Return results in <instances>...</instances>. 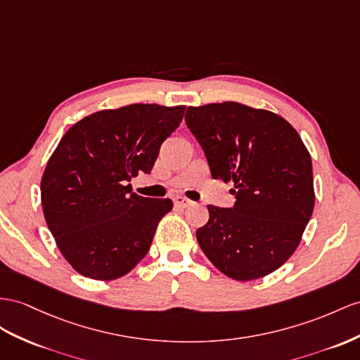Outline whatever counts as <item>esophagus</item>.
Returning a JSON list of instances; mask_svg holds the SVG:
<instances>
[{"instance_id": "34e87169", "label": "esophagus", "mask_w": 360, "mask_h": 360, "mask_svg": "<svg viewBox=\"0 0 360 360\" xmlns=\"http://www.w3.org/2000/svg\"><path fill=\"white\" fill-rule=\"evenodd\" d=\"M173 202H174V205L181 207V208H186V207L190 205V200L187 198H184V196H176L173 199Z\"/></svg>"}]
</instances>
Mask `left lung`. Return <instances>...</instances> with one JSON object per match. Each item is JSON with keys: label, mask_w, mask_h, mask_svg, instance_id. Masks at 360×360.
I'll return each mask as SVG.
<instances>
[{"label": "left lung", "mask_w": 360, "mask_h": 360, "mask_svg": "<svg viewBox=\"0 0 360 360\" xmlns=\"http://www.w3.org/2000/svg\"><path fill=\"white\" fill-rule=\"evenodd\" d=\"M186 124L211 176L234 184L233 208L208 205L196 231L207 259L226 276L250 281L290 259L315 207L311 158L289 122L237 101L188 106Z\"/></svg>", "instance_id": "left-lung-1"}]
</instances>
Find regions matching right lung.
<instances>
[{"label":"right lung","instance_id":"obj_1","mask_svg":"<svg viewBox=\"0 0 360 360\" xmlns=\"http://www.w3.org/2000/svg\"><path fill=\"white\" fill-rule=\"evenodd\" d=\"M186 106L129 105L82 118L62 136L41 179L45 222L71 268L92 280H117L140 263L170 199L131 193L150 173Z\"/></svg>","mask_w":360,"mask_h":360}]
</instances>
